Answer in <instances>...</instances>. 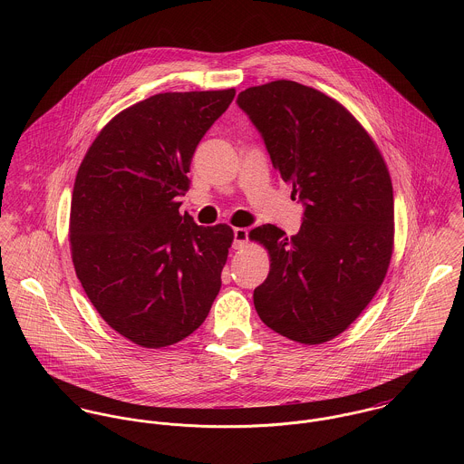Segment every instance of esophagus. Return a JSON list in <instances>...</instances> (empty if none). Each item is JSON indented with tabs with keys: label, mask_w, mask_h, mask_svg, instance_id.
<instances>
[{
	"label": "esophagus",
	"mask_w": 464,
	"mask_h": 464,
	"mask_svg": "<svg viewBox=\"0 0 464 464\" xmlns=\"http://www.w3.org/2000/svg\"><path fill=\"white\" fill-rule=\"evenodd\" d=\"M248 241V230L246 228H234V248L239 250V248H245Z\"/></svg>",
	"instance_id": "esophagus-1"
}]
</instances>
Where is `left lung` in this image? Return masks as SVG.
<instances>
[{
	"label": "left lung",
	"instance_id": "left-lung-1",
	"mask_svg": "<svg viewBox=\"0 0 464 464\" xmlns=\"http://www.w3.org/2000/svg\"><path fill=\"white\" fill-rule=\"evenodd\" d=\"M237 105L293 186L291 198L305 207L296 236L275 225L250 232L269 254L256 311L291 341H331L355 322L388 273L395 239L388 166L362 125L313 87L275 80L239 92Z\"/></svg>",
	"mask_w": 464,
	"mask_h": 464
}]
</instances>
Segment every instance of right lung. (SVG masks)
<instances>
[{
  "mask_svg": "<svg viewBox=\"0 0 464 464\" xmlns=\"http://www.w3.org/2000/svg\"><path fill=\"white\" fill-rule=\"evenodd\" d=\"M236 89L160 92L114 116L89 146L72 188L69 243L82 287L118 334L175 344L205 322L234 241L228 225L180 214L201 137Z\"/></svg>",
  "mask_w": 464,
  "mask_h": 464,
  "instance_id": "right-lung-1",
  "label": "right lung"
}]
</instances>
